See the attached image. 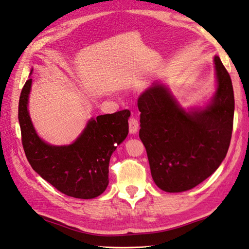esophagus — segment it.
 I'll return each mask as SVG.
<instances>
[{
	"mask_svg": "<svg viewBox=\"0 0 249 249\" xmlns=\"http://www.w3.org/2000/svg\"><path fill=\"white\" fill-rule=\"evenodd\" d=\"M128 125H129V132H130V134H132V135L137 134V131L139 129V122L135 117H131L128 120Z\"/></svg>",
	"mask_w": 249,
	"mask_h": 249,
	"instance_id": "34e87169",
	"label": "esophagus"
}]
</instances>
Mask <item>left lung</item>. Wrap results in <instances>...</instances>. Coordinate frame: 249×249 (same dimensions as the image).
<instances>
[{
  "instance_id": "8db88e82",
  "label": "left lung",
  "mask_w": 249,
  "mask_h": 249,
  "mask_svg": "<svg viewBox=\"0 0 249 249\" xmlns=\"http://www.w3.org/2000/svg\"><path fill=\"white\" fill-rule=\"evenodd\" d=\"M214 68L216 91L205 108L186 111L161 83L149 87L138 100L139 137L154 181L165 192L193 189L226 157L233 125V88L218 56Z\"/></svg>"
}]
</instances>
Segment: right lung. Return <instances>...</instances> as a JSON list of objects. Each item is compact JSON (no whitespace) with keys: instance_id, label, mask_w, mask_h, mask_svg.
<instances>
[{"instance_id":"add662e5","label":"right lung","mask_w":249,"mask_h":249,"mask_svg":"<svg viewBox=\"0 0 249 249\" xmlns=\"http://www.w3.org/2000/svg\"><path fill=\"white\" fill-rule=\"evenodd\" d=\"M33 71V70H32ZM32 78L19 100L22 145L33 170L61 193L75 198L97 197L106 190L109 161L128 135L129 110L90 119L76 140L69 145H51L38 136L28 112Z\"/></svg>"}]
</instances>
